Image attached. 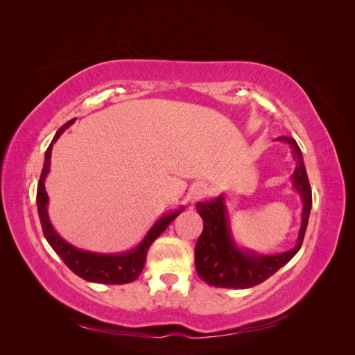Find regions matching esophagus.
<instances>
[{
  "mask_svg": "<svg viewBox=\"0 0 355 355\" xmlns=\"http://www.w3.org/2000/svg\"><path fill=\"white\" fill-rule=\"evenodd\" d=\"M206 194H207V187L204 185V184H201V182H198V184H194V185L191 187L188 198H189L192 202H194V201L201 200Z\"/></svg>",
  "mask_w": 355,
  "mask_h": 355,
  "instance_id": "1",
  "label": "esophagus"
}]
</instances>
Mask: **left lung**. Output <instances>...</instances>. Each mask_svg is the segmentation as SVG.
Here are the masks:
<instances>
[{
    "instance_id": "1",
    "label": "left lung",
    "mask_w": 355,
    "mask_h": 355,
    "mask_svg": "<svg viewBox=\"0 0 355 355\" xmlns=\"http://www.w3.org/2000/svg\"><path fill=\"white\" fill-rule=\"evenodd\" d=\"M277 141L288 144L296 161L292 180L304 204L296 245L292 250L280 254H259L243 250L232 239L223 196L210 201L197 202V211L204 227L196 244V268L198 277L209 286L249 288L261 284L292 259L304 243L309 211L313 207V194H311L304 157L293 137L282 136L277 137Z\"/></svg>"
}]
</instances>
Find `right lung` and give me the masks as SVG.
Masks as SVG:
<instances>
[{
	"label": "right lung",
	"mask_w": 355,
	"mask_h": 355,
	"mask_svg": "<svg viewBox=\"0 0 355 355\" xmlns=\"http://www.w3.org/2000/svg\"><path fill=\"white\" fill-rule=\"evenodd\" d=\"M73 123V120L63 124L59 130L56 132L55 137H53L51 144L49 145L44 158V167H42L40 184L37 189V207H38V216L41 220L42 232L44 237L49 241V244L53 247L60 259L67 263L69 270L77 274L78 277L84 278L87 282L93 283H102V284H125L132 283L142 272L144 265L146 261V253L151 244L159 237L163 231L168 227L170 222L173 220L179 213H182L184 209H179L175 211H170L164 216H161L154 225L153 228L148 231L145 239L139 243L132 250H127L124 253L118 254H103V253H93L87 250L77 249V247L71 245L63 240L60 235L51 227L49 213H47V204H49V196L44 187L46 176L50 171L51 164V149L53 144H55L60 135L67 130V128Z\"/></svg>",
	"instance_id": "right-lung-1"
}]
</instances>
